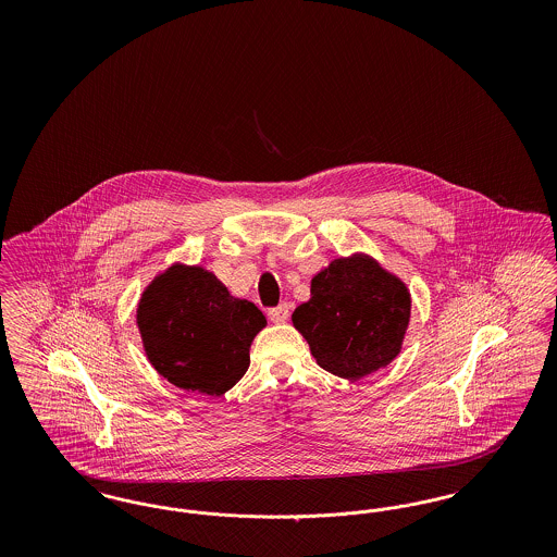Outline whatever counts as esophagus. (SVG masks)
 I'll use <instances>...</instances> for the list:
<instances>
[{"label": "esophagus", "mask_w": 557, "mask_h": 557, "mask_svg": "<svg viewBox=\"0 0 557 557\" xmlns=\"http://www.w3.org/2000/svg\"><path fill=\"white\" fill-rule=\"evenodd\" d=\"M267 315H269L273 323H284V321H288V318H290V307L288 305H280L275 309H269Z\"/></svg>", "instance_id": "34e87169"}]
</instances>
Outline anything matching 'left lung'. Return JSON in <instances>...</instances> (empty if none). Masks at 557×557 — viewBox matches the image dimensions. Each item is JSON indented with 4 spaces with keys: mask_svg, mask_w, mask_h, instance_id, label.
<instances>
[{
    "mask_svg": "<svg viewBox=\"0 0 557 557\" xmlns=\"http://www.w3.org/2000/svg\"><path fill=\"white\" fill-rule=\"evenodd\" d=\"M411 294L366 255L334 259L311 280V298L292 313L319 368L345 380L386 368L403 346Z\"/></svg>",
    "mask_w": 557,
    "mask_h": 557,
    "instance_id": "8db88e82",
    "label": "left lung"
}]
</instances>
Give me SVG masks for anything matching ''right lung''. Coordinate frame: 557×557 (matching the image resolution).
I'll return each instance as SVG.
<instances>
[{
  "mask_svg": "<svg viewBox=\"0 0 557 557\" xmlns=\"http://www.w3.org/2000/svg\"><path fill=\"white\" fill-rule=\"evenodd\" d=\"M267 319L232 296L202 267L173 265L157 275L137 305L144 350L171 384L219 397L250 366V345Z\"/></svg>",
  "mask_w": 557,
  "mask_h": 557,
  "instance_id": "add662e5",
  "label": "right lung"
}]
</instances>
